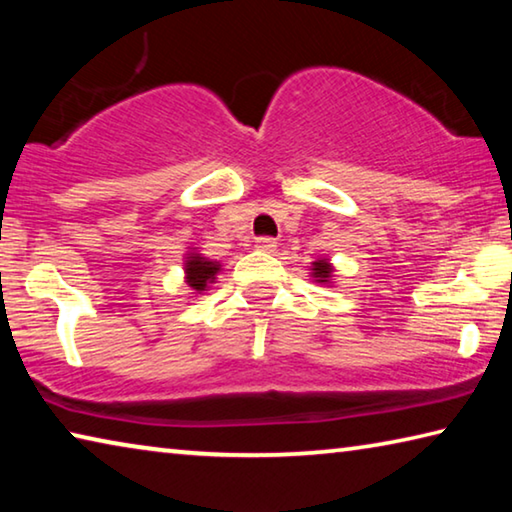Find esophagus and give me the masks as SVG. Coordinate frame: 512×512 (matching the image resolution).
Listing matches in <instances>:
<instances>
[{
	"label": "esophagus",
	"instance_id": "1",
	"mask_svg": "<svg viewBox=\"0 0 512 512\" xmlns=\"http://www.w3.org/2000/svg\"><path fill=\"white\" fill-rule=\"evenodd\" d=\"M255 246L259 250H264V253H273L275 246H277V241L273 237H257L255 239Z\"/></svg>",
	"mask_w": 512,
	"mask_h": 512
}]
</instances>
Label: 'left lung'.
I'll return each instance as SVG.
<instances>
[{"instance_id":"1","label":"left lung","mask_w":512,"mask_h":512,"mask_svg":"<svg viewBox=\"0 0 512 512\" xmlns=\"http://www.w3.org/2000/svg\"><path fill=\"white\" fill-rule=\"evenodd\" d=\"M329 275H332V266H329L325 259L314 262V277H318V282H327Z\"/></svg>"}]
</instances>
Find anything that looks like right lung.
<instances>
[{
    "mask_svg": "<svg viewBox=\"0 0 512 512\" xmlns=\"http://www.w3.org/2000/svg\"><path fill=\"white\" fill-rule=\"evenodd\" d=\"M185 273H187V284L194 291H205L207 282H214V275L219 273V264L210 262L201 255H192L187 257L185 264Z\"/></svg>",
    "mask_w": 512,
    "mask_h": 512,
    "instance_id": "1",
    "label": "right lung"
}]
</instances>
